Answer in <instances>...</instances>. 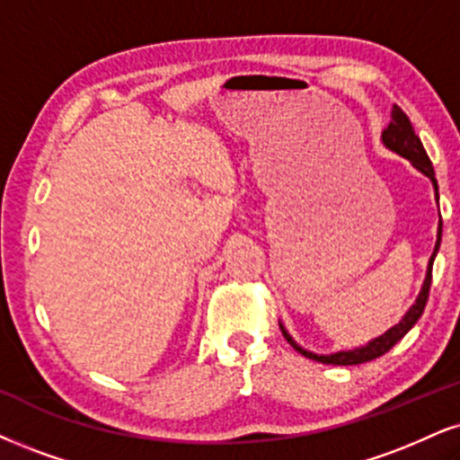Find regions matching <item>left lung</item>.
Returning <instances> with one entry per match:
<instances>
[{
	"instance_id": "8db88e82",
	"label": "left lung",
	"mask_w": 460,
	"mask_h": 460,
	"mask_svg": "<svg viewBox=\"0 0 460 460\" xmlns=\"http://www.w3.org/2000/svg\"><path fill=\"white\" fill-rule=\"evenodd\" d=\"M388 128L382 132V143L388 146L390 151L399 153L401 157H405V160H410L413 164V168H418L424 177L430 179V183L435 187V198H438V204H439V191H438V179H435V170H433V164H430L427 151H424V146L420 143V138H418L416 132H413V126L410 121V117L405 115L403 111L399 109V106H393V115H390ZM439 245H441V215H439V228H438V243H435V249H433V256L429 260V269H427V277H424V283H422V290L418 294L416 303L411 305L410 311L403 315V320L399 322V324L390 328L382 334V337L373 339V341H368L367 345H362V348H354V349H348V351H337V354H314V351H307L305 348H300V345L294 341V339L288 334L286 328L283 324H279L283 337H286V341L292 345L294 349L298 351V354H303L305 358H311V360H317L322 362V365H362V362H368V360H376L379 356H384L390 348H394L396 343L401 341V339L405 337L407 332L411 331V326L416 324L418 320H420L424 307H427V300H429V290H430V277H433V260L438 256L439 252Z\"/></svg>"
}]
</instances>
